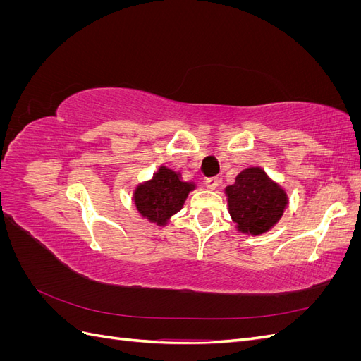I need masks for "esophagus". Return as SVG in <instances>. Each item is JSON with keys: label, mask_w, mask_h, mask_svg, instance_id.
<instances>
[{"label": "esophagus", "mask_w": 361, "mask_h": 361, "mask_svg": "<svg viewBox=\"0 0 361 361\" xmlns=\"http://www.w3.org/2000/svg\"><path fill=\"white\" fill-rule=\"evenodd\" d=\"M220 183H221V180L220 179H216V178H211V179H206V188L207 190H211V191H214V190H216L218 187H220Z\"/></svg>", "instance_id": "obj_1"}]
</instances>
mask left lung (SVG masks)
I'll list each match as a JSON object with an SVG mask.
<instances>
[{
	"mask_svg": "<svg viewBox=\"0 0 361 361\" xmlns=\"http://www.w3.org/2000/svg\"><path fill=\"white\" fill-rule=\"evenodd\" d=\"M228 214L239 232L259 236L274 227L288 207V194L265 170L250 167L226 188Z\"/></svg>",
	"mask_w": 361,
	"mask_h": 361,
	"instance_id": "left-lung-1",
	"label": "left lung"
}]
</instances>
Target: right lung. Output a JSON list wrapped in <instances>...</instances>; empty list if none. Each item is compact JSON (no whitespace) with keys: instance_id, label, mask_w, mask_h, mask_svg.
Masks as SVG:
<instances>
[{"instance_id":"obj_1","label":"right lung","mask_w":361,"mask_h":361,"mask_svg":"<svg viewBox=\"0 0 361 361\" xmlns=\"http://www.w3.org/2000/svg\"><path fill=\"white\" fill-rule=\"evenodd\" d=\"M192 190L194 183L182 180L176 171L161 166L150 180L137 185L133 200L141 216L164 227L182 209Z\"/></svg>"}]
</instances>
